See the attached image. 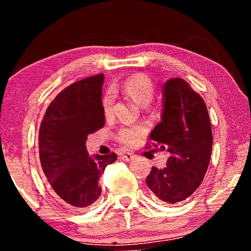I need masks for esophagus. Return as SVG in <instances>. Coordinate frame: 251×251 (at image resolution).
Here are the masks:
<instances>
[{
  "instance_id": "1",
  "label": "esophagus",
  "mask_w": 251,
  "mask_h": 251,
  "mask_svg": "<svg viewBox=\"0 0 251 251\" xmlns=\"http://www.w3.org/2000/svg\"><path fill=\"white\" fill-rule=\"evenodd\" d=\"M135 158V155L131 154V152H126V154H123L121 156V159L124 161H130Z\"/></svg>"
}]
</instances>
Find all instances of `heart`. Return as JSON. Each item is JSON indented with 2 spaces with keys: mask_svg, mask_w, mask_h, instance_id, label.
<instances>
[{
  "mask_svg": "<svg viewBox=\"0 0 251 251\" xmlns=\"http://www.w3.org/2000/svg\"><path fill=\"white\" fill-rule=\"evenodd\" d=\"M121 91L126 96L141 106L151 103L155 95V86L152 80L145 74H135L126 78L121 85ZM115 95L112 90H108L101 97V109L106 120L113 117V106ZM146 133L145 126L133 125L123 128L118 133V141L127 147H133Z\"/></svg>",
  "mask_w": 251,
  "mask_h": 251,
  "instance_id": "1",
  "label": "heart"
}]
</instances>
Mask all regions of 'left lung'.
Listing matches in <instances>:
<instances>
[{"instance_id":"left-lung-1","label":"left lung","mask_w":251,"mask_h":251,"mask_svg":"<svg viewBox=\"0 0 251 251\" xmlns=\"http://www.w3.org/2000/svg\"><path fill=\"white\" fill-rule=\"evenodd\" d=\"M163 96L161 122L150 139L171 157L165 168L151 167L146 184L158 201L172 205L184 201L201 186L209 166L212 131L205 101L186 80L168 79Z\"/></svg>"}]
</instances>
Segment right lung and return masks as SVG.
<instances>
[{
    "mask_svg": "<svg viewBox=\"0 0 251 251\" xmlns=\"http://www.w3.org/2000/svg\"><path fill=\"white\" fill-rule=\"evenodd\" d=\"M103 83L104 74H99L64 88L46 109L40 127V160L50 188L77 209L99 199L101 174L117 159L115 152L91 157L86 150L87 135L105 125Z\"/></svg>",
    "mask_w": 251,
    "mask_h": 251,
    "instance_id": "1",
    "label": "right lung"
}]
</instances>
